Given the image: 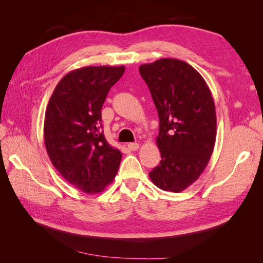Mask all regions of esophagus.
<instances>
[{"label":"esophagus","mask_w":263,"mask_h":263,"mask_svg":"<svg viewBox=\"0 0 263 263\" xmlns=\"http://www.w3.org/2000/svg\"><path fill=\"white\" fill-rule=\"evenodd\" d=\"M127 147H128V149L135 151V150H137L139 148V144H138V142H129L128 146H127Z\"/></svg>","instance_id":"obj_1"}]
</instances>
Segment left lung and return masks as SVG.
I'll list each match as a JSON object with an SVG mask.
<instances>
[{
  "instance_id": "obj_1",
  "label": "left lung",
  "mask_w": 263,
  "mask_h": 263,
  "mask_svg": "<svg viewBox=\"0 0 263 263\" xmlns=\"http://www.w3.org/2000/svg\"><path fill=\"white\" fill-rule=\"evenodd\" d=\"M159 116L156 139L161 161L149 173L154 184L179 193L208 165L216 139V113L209 85L189 63L162 58L139 67Z\"/></svg>"
}]
</instances>
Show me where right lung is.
<instances>
[{
	"mask_svg": "<svg viewBox=\"0 0 263 263\" xmlns=\"http://www.w3.org/2000/svg\"><path fill=\"white\" fill-rule=\"evenodd\" d=\"M125 67H83L63 77L45 113L47 154L71 185L95 194L115 179L122 153L110 146L102 127L101 109Z\"/></svg>",
	"mask_w": 263,
	"mask_h": 263,
	"instance_id": "right-lung-1",
	"label": "right lung"
}]
</instances>
